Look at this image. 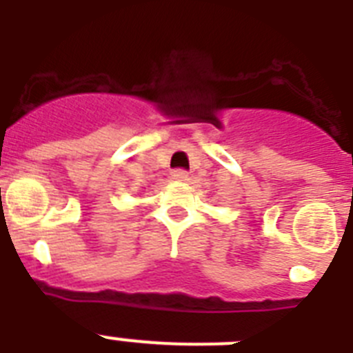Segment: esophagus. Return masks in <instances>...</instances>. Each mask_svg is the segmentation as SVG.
I'll return each mask as SVG.
<instances>
[{"mask_svg": "<svg viewBox=\"0 0 353 353\" xmlns=\"http://www.w3.org/2000/svg\"><path fill=\"white\" fill-rule=\"evenodd\" d=\"M173 180H176V182H187L189 180V173L185 170H174Z\"/></svg>", "mask_w": 353, "mask_h": 353, "instance_id": "1", "label": "esophagus"}]
</instances>
